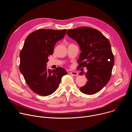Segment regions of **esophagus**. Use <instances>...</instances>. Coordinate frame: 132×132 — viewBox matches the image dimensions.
<instances>
[{"instance_id": "esophagus-1", "label": "esophagus", "mask_w": 132, "mask_h": 132, "mask_svg": "<svg viewBox=\"0 0 132 132\" xmlns=\"http://www.w3.org/2000/svg\"><path fill=\"white\" fill-rule=\"evenodd\" d=\"M69 74L72 75H73V76H77V75H78V73L76 71H71L69 72Z\"/></svg>"}]
</instances>
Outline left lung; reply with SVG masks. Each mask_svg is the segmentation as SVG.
Listing matches in <instances>:
<instances>
[{
    "label": "left lung",
    "mask_w": 132,
    "mask_h": 132,
    "mask_svg": "<svg viewBox=\"0 0 132 132\" xmlns=\"http://www.w3.org/2000/svg\"><path fill=\"white\" fill-rule=\"evenodd\" d=\"M67 34L80 46L78 68L86 66L88 70L79 73L84 74L88 79L80 91L86 95L95 94L108 84L111 77L114 59L110 43L100 31L90 27L68 30Z\"/></svg>",
    "instance_id": "left-lung-1"
}]
</instances>
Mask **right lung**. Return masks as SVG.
<instances>
[{
    "label": "right lung",
    "mask_w": 132,
    "mask_h": 132,
    "mask_svg": "<svg viewBox=\"0 0 132 132\" xmlns=\"http://www.w3.org/2000/svg\"><path fill=\"white\" fill-rule=\"evenodd\" d=\"M66 31V29L37 30L25 40L20 53L19 69L29 88L37 95H51L57 89L62 77L67 73L62 67L52 70L46 66L56 43L63 38Z\"/></svg>",
    "instance_id": "right-lung-1"
}]
</instances>
